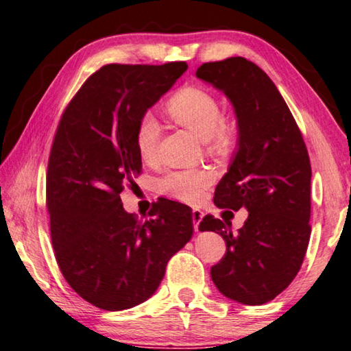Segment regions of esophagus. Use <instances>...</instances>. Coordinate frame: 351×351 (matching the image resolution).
Segmentation results:
<instances>
[{
    "mask_svg": "<svg viewBox=\"0 0 351 351\" xmlns=\"http://www.w3.org/2000/svg\"><path fill=\"white\" fill-rule=\"evenodd\" d=\"M201 219H203V212H201L199 209H193V210H192V221H193L195 232H198V230H199Z\"/></svg>",
    "mask_w": 351,
    "mask_h": 351,
    "instance_id": "34e87169",
    "label": "esophagus"
}]
</instances>
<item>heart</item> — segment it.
Listing matches in <instances>:
<instances>
[{
  "instance_id": "1",
  "label": "heart",
  "mask_w": 351,
  "mask_h": 351,
  "mask_svg": "<svg viewBox=\"0 0 351 351\" xmlns=\"http://www.w3.org/2000/svg\"><path fill=\"white\" fill-rule=\"evenodd\" d=\"M167 112L176 123L192 130L206 141L210 152H221L232 142V127L226 121L217 97L204 88L184 86L167 102ZM161 139V123L150 112L142 116L136 127V148L144 161H154ZM212 175L206 170L171 171L161 181V189L184 203H197Z\"/></svg>"
}]
</instances>
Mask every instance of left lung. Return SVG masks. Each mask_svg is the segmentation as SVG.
<instances>
[{"mask_svg":"<svg viewBox=\"0 0 351 351\" xmlns=\"http://www.w3.org/2000/svg\"><path fill=\"white\" fill-rule=\"evenodd\" d=\"M199 80L232 104L239 148L215 189L221 209L249 212L232 232L229 221L207 215L199 230L223 237L226 254L212 266L219 293L243 305H263L294 280L311 228V165L304 138L277 86L243 57L204 63Z\"/></svg>","mask_w":351,"mask_h":351,"instance_id":"left-lung-1","label":"left lung"}]
</instances>
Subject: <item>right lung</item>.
<instances>
[{
  "instance_id": "add662e5",
  "label": "right lung",
  "mask_w": 351,
  "mask_h": 351,
  "mask_svg": "<svg viewBox=\"0 0 351 351\" xmlns=\"http://www.w3.org/2000/svg\"><path fill=\"white\" fill-rule=\"evenodd\" d=\"M186 71V62L106 64L58 123L46 178L52 246L69 287L100 310L150 299L171 255L193 235L189 206L161 199L141 223L121 199L123 184L141 171L139 119Z\"/></svg>"
}]
</instances>
